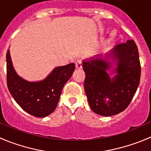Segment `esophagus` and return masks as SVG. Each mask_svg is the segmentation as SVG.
Here are the masks:
<instances>
[{"label":"esophagus","instance_id":"esophagus-1","mask_svg":"<svg viewBox=\"0 0 151 151\" xmlns=\"http://www.w3.org/2000/svg\"><path fill=\"white\" fill-rule=\"evenodd\" d=\"M76 68H83V66H82V61L80 60H78L75 63Z\"/></svg>","mask_w":151,"mask_h":151}]
</instances>
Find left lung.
Returning <instances> with one entry per match:
<instances>
[{
  "instance_id": "obj_1",
  "label": "left lung",
  "mask_w": 151,
  "mask_h": 151,
  "mask_svg": "<svg viewBox=\"0 0 151 151\" xmlns=\"http://www.w3.org/2000/svg\"><path fill=\"white\" fill-rule=\"evenodd\" d=\"M110 55L117 62L112 72L116 73V75L112 78L107 73L111 63L100 55L83 61L88 103L95 113L102 116H112L126 109L140 81L139 52L134 41L128 40L126 43L118 45Z\"/></svg>"
}]
</instances>
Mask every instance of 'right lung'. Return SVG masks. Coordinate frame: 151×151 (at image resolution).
I'll use <instances>...</instances> for the list:
<instances>
[{
    "mask_svg": "<svg viewBox=\"0 0 151 151\" xmlns=\"http://www.w3.org/2000/svg\"><path fill=\"white\" fill-rule=\"evenodd\" d=\"M75 69L74 63L54 68L39 82H28L19 77L12 65L9 50L6 53L7 86L11 95L30 115L44 118L55 109L62 90Z\"/></svg>",
    "mask_w": 151,
    "mask_h": 151,
    "instance_id": "obj_1",
    "label": "right lung"
}]
</instances>
